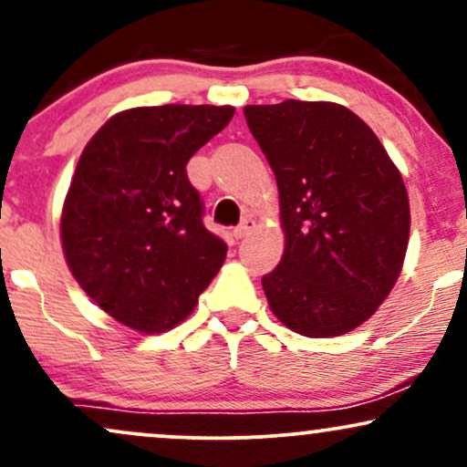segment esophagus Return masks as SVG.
<instances>
[{
    "label": "esophagus",
    "instance_id": "1",
    "mask_svg": "<svg viewBox=\"0 0 467 467\" xmlns=\"http://www.w3.org/2000/svg\"><path fill=\"white\" fill-rule=\"evenodd\" d=\"M252 228H254V219H252V217H244V219H241L239 226L234 228V237L244 239L245 234H250Z\"/></svg>",
    "mask_w": 467,
    "mask_h": 467
}]
</instances>
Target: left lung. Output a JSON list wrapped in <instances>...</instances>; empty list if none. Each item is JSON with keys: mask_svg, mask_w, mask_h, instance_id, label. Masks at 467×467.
Segmentation results:
<instances>
[{"mask_svg": "<svg viewBox=\"0 0 467 467\" xmlns=\"http://www.w3.org/2000/svg\"><path fill=\"white\" fill-rule=\"evenodd\" d=\"M276 175L283 259L261 278L272 314L307 337L360 327L398 283L409 192L371 127L327 100L244 107Z\"/></svg>", "mask_w": 467, "mask_h": 467, "instance_id": "1", "label": "left lung"}]
</instances>
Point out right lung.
<instances>
[{"label": "right lung", "mask_w": 467, "mask_h": 467, "mask_svg": "<svg viewBox=\"0 0 467 467\" xmlns=\"http://www.w3.org/2000/svg\"><path fill=\"white\" fill-rule=\"evenodd\" d=\"M233 114L230 105L133 107L85 144L61 245L83 292L120 325L173 329L223 265L228 248L203 226L186 164Z\"/></svg>", "instance_id": "add662e5"}]
</instances>
